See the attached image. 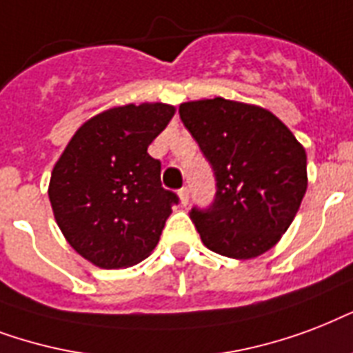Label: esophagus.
<instances>
[{
    "label": "esophagus",
    "instance_id": "34e87169",
    "mask_svg": "<svg viewBox=\"0 0 353 353\" xmlns=\"http://www.w3.org/2000/svg\"><path fill=\"white\" fill-rule=\"evenodd\" d=\"M179 199H180V204H182V206H185V204H188V201H190V191L185 190V188H182V190L179 191Z\"/></svg>",
    "mask_w": 353,
    "mask_h": 353
}]
</instances>
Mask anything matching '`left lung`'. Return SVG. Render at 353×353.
Wrapping results in <instances>:
<instances>
[{
	"mask_svg": "<svg viewBox=\"0 0 353 353\" xmlns=\"http://www.w3.org/2000/svg\"><path fill=\"white\" fill-rule=\"evenodd\" d=\"M179 114L217 180L214 204L191 210L202 243L226 258L261 256L280 241L302 204L304 145L258 105L215 97L182 103Z\"/></svg>",
	"mask_w": 353,
	"mask_h": 353,
	"instance_id": "left-lung-1",
	"label": "left lung"
}]
</instances>
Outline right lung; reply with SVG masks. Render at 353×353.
<instances>
[{"label":"right lung","instance_id":"1","mask_svg":"<svg viewBox=\"0 0 353 353\" xmlns=\"http://www.w3.org/2000/svg\"><path fill=\"white\" fill-rule=\"evenodd\" d=\"M165 103L112 106L77 128L54 163L49 202L65 241L101 269L139 263L160 241L176 195L147 152L168 127Z\"/></svg>","mask_w":353,"mask_h":353}]
</instances>
